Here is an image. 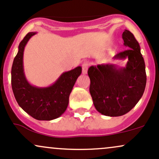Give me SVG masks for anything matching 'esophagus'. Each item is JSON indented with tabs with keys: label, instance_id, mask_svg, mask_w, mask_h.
<instances>
[{
	"label": "esophagus",
	"instance_id": "esophagus-1",
	"mask_svg": "<svg viewBox=\"0 0 159 159\" xmlns=\"http://www.w3.org/2000/svg\"><path fill=\"white\" fill-rule=\"evenodd\" d=\"M88 67H89V64L87 62H85V63L83 64L82 65V71H83V74H86L87 71H88Z\"/></svg>",
	"mask_w": 159,
	"mask_h": 159
}]
</instances>
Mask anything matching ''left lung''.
Wrapping results in <instances>:
<instances>
[{
	"label": "left lung",
	"mask_w": 159,
	"mask_h": 159,
	"mask_svg": "<svg viewBox=\"0 0 159 159\" xmlns=\"http://www.w3.org/2000/svg\"><path fill=\"white\" fill-rule=\"evenodd\" d=\"M122 39L124 46L130 49L116 55L113 59H128L125 67L102 64L88 70L94 107L107 116L128 113L142 98L147 84L145 62L138 42L128 30L123 31Z\"/></svg>",
	"instance_id": "left-lung-1"
}]
</instances>
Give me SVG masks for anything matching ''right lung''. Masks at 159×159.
I'll return each mask as SVG.
<instances>
[{
  "instance_id": "obj_1",
  "label": "right lung",
  "mask_w": 159,
  "mask_h": 159,
  "mask_svg": "<svg viewBox=\"0 0 159 159\" xmlns=\"http://www.w3.org/2000/svg\"><path fill=\"white\" fill-rule=\"evenodd\" d=\"M37 32H29L19 45L11 70L12 89L21 108L37 120H52L67 110L69 96L76 80L82 73L80 66L62 73L54 83L46 87L31 85L24 72L23 55L28 40Z\"/></svg>"
}]
</instances>
